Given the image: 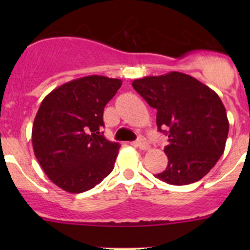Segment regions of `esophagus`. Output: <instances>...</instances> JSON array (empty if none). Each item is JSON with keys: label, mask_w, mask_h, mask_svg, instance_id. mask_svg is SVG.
<instances>
[{"label": "esophagus", "mask_w": 250, "mask_h": 250, "mask_svg": "<svg viewBox=\"0 0 250 250\" xmlns=\"http://www.w3.org/2000/svg\"><path fill=\"white\" fill-rule=\"evenodd\" d=\"M135 146H138V147L140 148V150H147L148 148V145L146 144L145 139H144L143 137H139L137 139V141H135Z\"/></svg>", "instance_id": "obj_1"}]
</instances>
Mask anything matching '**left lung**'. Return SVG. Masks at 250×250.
Masks as SVG:
<instances>
[{"instance_id": "1", "label": "left lung", "mask_w": 250, "mask_h": 250, "mask_svg": "<svg viewBox=\"0 0 250 250\" xmlns=\"http://www.w3.org/2000/svg\"><path fill=\"white\" fill-rule=\"evenodd\" d=\"M132 85L157 110L158 130L168 135V166L156 178L178 186L201 180L224 153L228 139L229 120L219 95L178 71L134 80Z\"/></svg>"}]
</instances>
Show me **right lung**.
<instances>
[{
  "label": "right lung",
  "instance_id": "1",
  "mask_svg": "<svg viewBox=\"0 0 250 250\" xmlns=\"http://www.w3.org/2000/svg\"><path fill=\"white\" fill-rule=\"evenodd\" d=\"M122 85L118 78L81 77L53 89L32 125V146L48 178L64 191L81 193L112 172L118 143L102 135L103 113Z\"/></svg>",
  "mask_w": 250,
  "mask_h": 250
}]
</instances>
